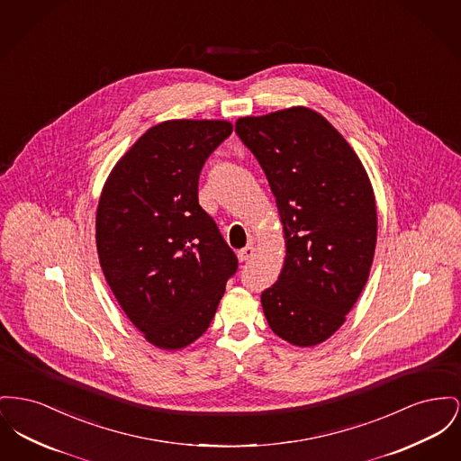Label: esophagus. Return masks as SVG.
Returning <instances> with one entry per match:
<instances>
[{"mask_svg":"<svg viewBox=\"0 0 461 461\" xmlns=\"http://www.w3.org/2000/svg\"><path fill=\"white\" fill-rule=\"evenodd\" d=\"M254 254H256V247H254V245H247V247L239 250V259H240L242 263H245V261H249Z\"/></svg>","mask_w":461,"mask_h":461,"instance_id":"34e87169","label":"esophagus"}]
</instances>
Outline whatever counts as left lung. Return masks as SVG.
I'll use <instances>...</instances> for the list:
<instances>
[{
	"mask_svg": "<svg viewBox=\"0 0 461 461\" xmlns=\"http://www.w3.org/2000/svg\"><path fill=\"white\" fill-rule=\"evenodd\" d=\"M235 132L263 167L284 226V268L261 294L265 317L287 343L315 347L345 324L369 278L378 235L369 176L313 109L239 118Z\"/></svg>",
	"mask_w": 461,
	"mask_h": 461,
	"instance_id": "obj_1",
	"label": "left lung"
}]
</instances>
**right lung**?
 I'll return each instance as SVG.
<instances>
[{"instance_id": "right-lung-1", "label": "right lung", "mask_w": 461, "mask_h": 461, "mask_svg": "<svg viewBox=\"0 0 461 461\" xmlns=\"http://www.w3.org/2000/svg\"><path fill=\"white\" fill-rule=\"evenodd\" d=\"M226 120H167L116 162L95 216L99 263L146 341L179 350L216 315L235 252L198 203L209 155L231 134Z\"/></svg>"}]
</instances>
